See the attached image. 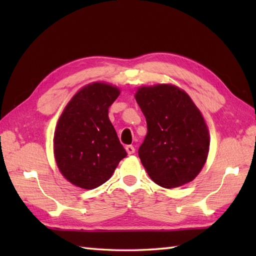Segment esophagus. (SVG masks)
I'll return each mask as SVG.
<instances>
[{
    "label": "esophagus",
    "instance_id": "34e87169",
    "mask_svg": "<svg viewBox=\"0 0 256 256\" xmlns=\"http://www.w3.org/2000/svg\"><path fill=\"white\" fill-rule=\"evenodd\" d=\"M125 150H126V153L128 155H132V154H134L135 148H134V146H132V145H128V146H125Z\"/></svg>",
    "mask_w": 256,
    "mask_h": 256
}]
</instances>
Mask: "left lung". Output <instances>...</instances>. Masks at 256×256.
<instances>
[{"label": "left lung", "mask_w": 256, "mask_h": 256, "mask_svg": "<svg viewBox=\"0 0 256 256\" xmlns=\"http://www.w3.org/2000/svg\"><path fill=\"white\" fill-rule=\"evenodd\" d=\"M134 96L148 123L138 156L152 180L167 189L194 180L209 154L202 113L186 91L172 84L138 86Z\"/></svg>", "instance_id": "8db88e82"}]
</instances>
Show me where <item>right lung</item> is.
Returning <instances> with one entry per match:
<instances>
[{"label":"right lung","mask_w":256,"mask_h":256,"mask_svg":"<svg viewBox=\"0 0 256 256\" xmlns=\"http://www.w3.org/2000/svg\"><path fill=\"white\" fill-rule=\"evenodd\" d=\"M118 86L94 81L79 89L64 106L54 133V156L69 182L94 189L108 182L126 156L108 120Z\"/></svg>","instance_id":"1"}]
</instances>
